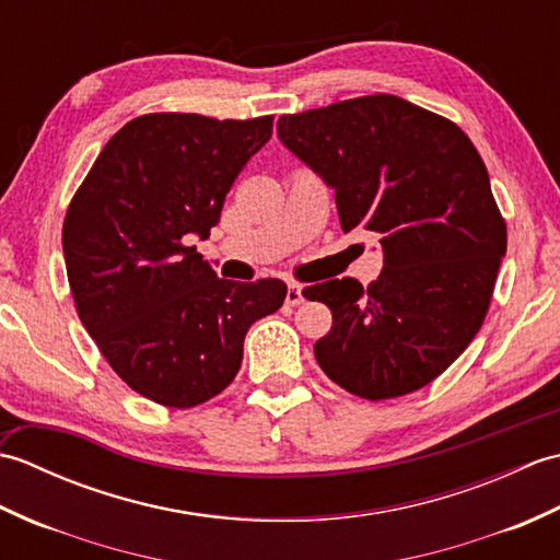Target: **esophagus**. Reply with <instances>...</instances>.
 <instances>
[{"instance_id":"1","label":"esophagus","mask_w":560,"mask_h":560,"mask_svg":"<svg viewBox=\"0 0 560 560\" xmlns=\"http://www.w3.org/2000/svg\"><path fill=\"white\" fill-rule=\"evenodd\" d=\"M287 303H289V305H301V303H303V287H301V283H295V281L289 283Z\"/></svg>"}]
</instances>
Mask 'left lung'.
Listing matches in <instances>:
<instances>
[{"label": "left lung", "instance_id": "left-lung-1", "mask_svg": "<svg viewBox=\"0 0 560 560\" xmlns=\"http://www.w3.org/2000/svg\"><path fill=\"white\" fill-rule=\"evenodd\" d=\"M279 139L335 187L343 233L373 231L385 267L303 291L331 311L319 368L361 399L425 387L489 313L508 229L469 137L389 93L279 117Z\"/></svg>", "mask_w": 560, "mask_h": 560}]
</instances>
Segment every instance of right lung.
Segmentation results:
<instances>
[{"mask_svg": "<svg viewBox=\"0 0 560 560\" xmlns=\"http://www.w3.org/2000/svg\"><path fill=\"white\" fill-rule=\"evenodd\" d=\"M271 125L273 115L135 117L69 201L62 247L79 319L113 371L163 407H197L229 387L249 325L287 299L279 279H219L187 245L209 237Z\"/></svg>", "mask_w": 560, "mask_h": 560, "instance_id": "obj_1", "label": "right lung"}]
</instances>
